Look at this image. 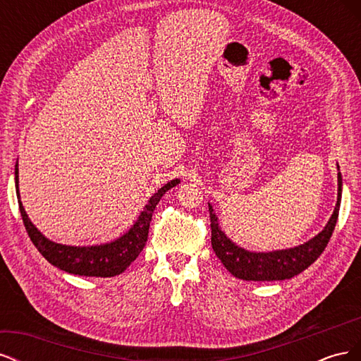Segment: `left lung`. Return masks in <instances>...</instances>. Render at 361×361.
Instances as JSON below:
<instances>
[{
	"instance_id": "obj_1",
	"label": "left lung",
	"mask_w": 361,
	"mask_h": 361,
	"mask_svg": "<svg viewBox=\"0 0 361 361\" xmlns=\"http://www.w3.org/2000/svg\"><path fill=\"white\" fill-rule=\"evenodd\" d=\"M338 190H337V203L334 212L330 218L329 224L325 226L321 233L316 235L309 243L300 247L289 250L271 251V253H251L241 247L235 245L228 239L224 232H221L218 220L214 214L212 206L209 204V216H211V243L216 257L221 260V264L232 276L241 280H253V281H272V280H286L293 276L300 274L304 269H307L313 262L318 259L322 251L329 244L333 231L337 223L338 207H341L342 199V176L341 171L337 174Z\"/></svg>"
}]
</instances>
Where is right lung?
Segmentation results:
<instances>
[{
	"instance_id": "obj_1",
	"label": "right lung",
	"mask_w": 361,
	"mask_h": 361,
	"mask_svg": "<svg viewBox=\"0 0 361 361\" xmlns=\"http://www.w3.org/2000/svg\"><path fill=\"white\" fill-rule=\"evenodd\" d=\"M15 180L18 190V164L15 167ZM178 183V179H173L152 195L149 203L145 207V211L140 214L137 223L129 228L128 233H125L122 238L116 239V241L110 244L94 247H69L49 241V239H47L35 226H32L20 200L18 203L20 216H23L25 231L31 239V243L35 244V247L39 250V253L45 257L49 264L75 276L114 277L122 274V272L137 259V256L141 253V250L145 248L152 214H154L158 202L161 200L162 195L166 194V191L176 187ZM16 194L19 199V191H16Z\"/></svg>"
}]
</instances>
